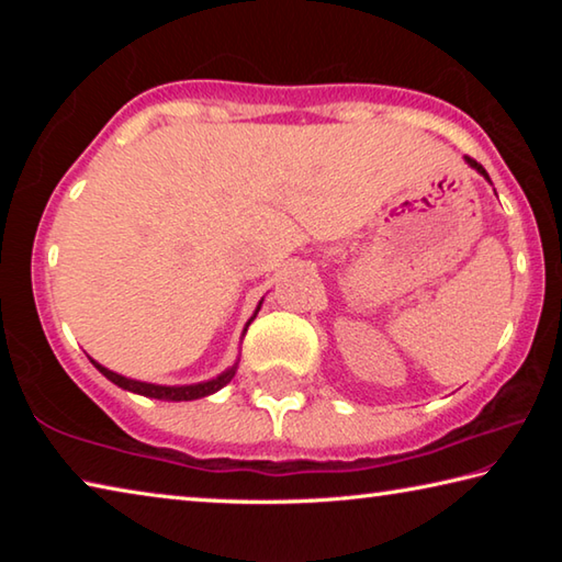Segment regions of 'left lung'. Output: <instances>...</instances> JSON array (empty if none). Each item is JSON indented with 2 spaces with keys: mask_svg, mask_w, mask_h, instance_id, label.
<instances>
[{
  "mask_svg": "<svg viewBox=\"0 0 562 562\" xmlns=\"http://www.w3.org/2000/svg\"><path fill=\"white\" fill-rule=\"evenodd\" d=\"M465 160H469V164L475 168V170H479V173L483 176V178H488V173H486V168H483L481 164H479V160H473V158H469V156H465ZM491 180V178H488Z\"/></svg>",
  "mask_w": 562,
  "mask_h": 562,
  "instance_id": "1",
  "label": "left lung"
}]
</instances>
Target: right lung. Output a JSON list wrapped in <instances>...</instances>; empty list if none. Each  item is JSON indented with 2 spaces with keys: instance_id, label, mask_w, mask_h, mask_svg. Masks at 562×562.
Segmentation results:
<instances>
[{
  "instance_id": "right-lung-1",
  "label": "right lung",
  "mask_w": 562,
  "mask_h": 562,
  "mask_svg": "<svg viewBox=\"0 0 562 562\" xmlns=\"http://www.w3.org/2000/svg\"><path fill=\"white\" fill-rule=\"evenodd\" d=\"M255 315H258V312H255ZM247 325H250V322H247ZM93 367H97L103 376L111 379V382L119 384L121 389H128V392H133V394H144V396H150V398H168V402H193V398H201V396L213 394V392H217V389H223L225 384H231V379L235 376V369H237V364H235V367L227 369V372H223L221 376H215V379H211V382H203V384L158 386V384H146V382H136V379L121 376L116 372H111V369L101 367L99 361H93Z\"/></svg>"
}]
</instances>
